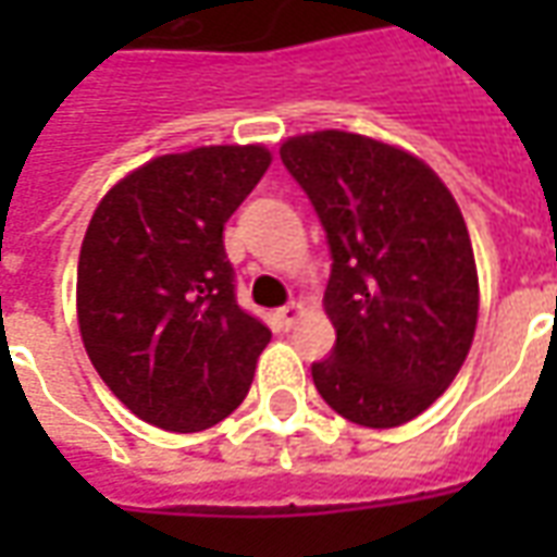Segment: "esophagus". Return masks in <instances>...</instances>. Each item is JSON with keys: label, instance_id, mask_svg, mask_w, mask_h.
Segmentation results:
<instances>
[{"label": "esophagus", "instance_id": "obj_1", "mask_svg": "<svg viewBox=\"0 0 557 557\" xmlns=\"http://www.w3.org/2000/svg\"><path fill=\"white\" fill-rule=\"evenodd\" d=\"M301 313H304V307L298 301H289L286 307H280V310H277L280 327H283V331H292V325H295V322L301 319Z\"/></svg>", "mask_w": 557, "mask_h": 557}]
</instances>
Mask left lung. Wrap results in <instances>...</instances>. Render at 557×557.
<instances>
[{
	"label": "left lung",
	"mask_w": 557,
	"mask_h": 557,
	"mask_svg": "<svg viewBox=\"0 0 557 557\" xmlns=\"http://www.w3.org/2000/svg\"><path fill=\"white\" fill-rule=\"evenodd\" d=\"M280 160L331 250L325 313L337 343L310 367L315 391L373 430L418 418L456 379L478 327L462 211L423 160L361 134L292 137Z\"/></svg>",
	"instance_id": "obj_1"
}]
</instances>
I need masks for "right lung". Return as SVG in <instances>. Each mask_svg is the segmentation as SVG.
<instances>
[{
    "label": "right lung",
    "mask_w": 557,
    "mask_h": 557,
    "mask_svg": "<svg viewBox=\"0 0 557 557\" xmlns=\"http://www.w3.org/2000/svg\"><path fill=\"white\" fill-rule=\"evenodd\" d=\"M262 146H206L131 172L91 214L77 265L89 361L146 423L214 426L242 406L271 339L235 298L223 226L265 175Z\"/></svg>",
    "instance_id": "add662e5"
}]
</instances>
